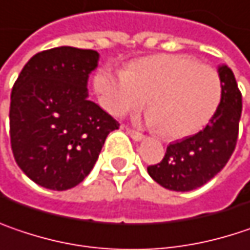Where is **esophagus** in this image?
Wrapping results in <instances>:
<instances>
[{
    "label": "esophagus",
    "mask_w": 250,
    "mask_h": 250,
    "mask_svg": "<svg viewBox=\"0 0 250 250\" xmlns=\"http://www.w3.org/2000/svg\"><path fill=\"white\" fill-rule=\"evenodd\" d=\"M125 131H127V134H128L134 142H142V140L145 139V136H143L142 133L134 131V130H131V128H127V127H125Z\"/></svg>",
    "instance_id": "34e87169"
}]
</instances>
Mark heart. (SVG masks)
I'll return each mask as SVG.
<instances>
[{
  "instance_id": "b5f03b06",
  "label": "heart",
  "mask_w": 250,
  "mask_h": 250,
  "mask_svg": "<svg viewBox=\"0 0 250 250\" xmlns=\"http://www.w3.org/2000/svg\"><path fill=\"white\" fill-rule=\"evenodd\" d=\"M93 85L100 105L114 117L139 110L147 97V123L171 139L197 133L222 100L219 73L183 54L139 58L125 73L100 68Z\"/></svg>"
}]
</instances>
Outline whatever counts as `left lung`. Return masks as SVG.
I'll list each match as a JSON object with an SVG mask.
<instances>
[{"label": "left lung", "mask_w": 250, "mask_h": 250, "mask_svg": "<svg viewBox=\"0 0 250 250\" xmlns=\"http://www.w3.org/2000/svg\"><path fill=\"white\" fill-rule=\"evenodd\" d=\"M217 73L222 100L215 116L194 136L169 145L163 160L147 167L150 177L169 190L190 192L203 186L225 167L235 150L242 94L228 65H219Z\"/></svg>", "instance_id": "left-lung-1"}]
</instances>
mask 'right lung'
Returning <instances> with one entry per match:
<instances>
[{
	"mask_svg": "<svg viewBox=\"0 0 250 250\" xmlns=\"http://www.w3.org/2000/svg\"><path fill=\"white\" fill-rule=\"evenodd\" d=\"M100 54L68 45L30 58L12 87L10 136L20 169L37 185L67 190L94 167L120 125L88 100L87 81Z\"/></svg>",
	"mask_w": 250,
	"mask_h": 250,
	"instance_id": "add662e5",
	"label": "right lung"
}]
</instances>
